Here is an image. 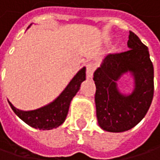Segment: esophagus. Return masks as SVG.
<instances>
[{
  "label": "esophagus",
  "mask_w": 160,
  "mask_h": 160,
  "mask_svg": "<svg viewBox=\"0 0 160 160\" xmlns=\"http://www.w3.org/2000/svg\"><path fill=\"white\" fill-rule=\"evenodd\" d=\"M95 68H96V65L94 63H89L87 67H86V76L88 79H92L93 72H94Z\"/></svg>",
  "instance_id": "1"
}]
</instances>
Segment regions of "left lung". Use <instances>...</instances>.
Instances as JSON below:
<instances>
[{
    "label": "left lung",
    "instance_id": "obj_1",
    "mask_svg": "<svg viewBox=\"0 0 160 160\" xmlns=\"http://www.w3.org/2000/svg\"><path fill=\"white\" fill-rule=\"evenodd\" d=\"M128 38L129 50L109 54L93 74L98 123L112 133L136 126L147 114L154 95V68L148 47L131 31ZM126 72L135 80V89L129 95L121 94L116 83Z\"/></svg>",
    "mask_w": 160,
    "mask_h": 160
}]
</instances>
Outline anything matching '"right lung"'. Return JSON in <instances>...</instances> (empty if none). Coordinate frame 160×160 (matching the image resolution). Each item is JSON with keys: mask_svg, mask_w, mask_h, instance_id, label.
Segmentation results:
<instances>
[{"mask_svg": "<svg viewBox=\"0 0 160 160\" xmlns=\"http://www.w3.org/2000/svg\"><path fill=\"white\" fill-rule=\"evenodd\" d=\"M86 79V68H82L70 80L65 90L51 103L34 111L16 109L9 101V104L15 114L28 125L40 130H50L64 123L69 104L79 92L80 84Z\"/></svg>", "mask_w": 160, "mask_h": 160, "instance_id": "1", "label": "right lung"}]
</instances>
